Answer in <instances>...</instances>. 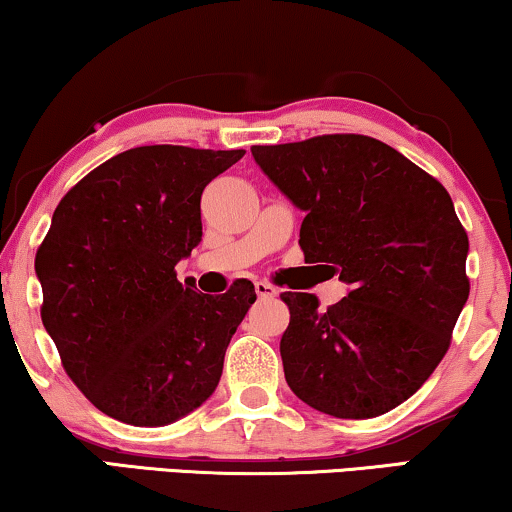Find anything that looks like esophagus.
<instances>
[{
	"instance_id": "obj_1",
	"label": "esophagus",
	"mask_w": 512,
	"mask_h": 512,
	"mask_svg": "<svg viewBox=\"0 0 512 512\" xmlns=\"http://www.w3.org/2000/svg\"><path fill=\"white\" fill-rule=\"evenodd\" d=\"M255 293L260 295L262 300H271V297L278 295V290H276V286H271V283H267V281H257L255 283Z\"/></svg>"
}]
</instances>
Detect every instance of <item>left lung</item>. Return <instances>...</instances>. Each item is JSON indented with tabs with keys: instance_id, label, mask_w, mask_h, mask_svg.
Wrapping results in <instances>:
<instances>
[{
	"instance_id": "left-lung-1",
	"label": "left lung",
	"mask_w": 512,
	"mask_h": 512,
	"mask_svg": "<svg viewBox=\"0 0 512 512\" xmlns=\"http://www.w3.org/2000/svg\"><path fill=\"white\" fill-rule=\"evenodd\" d=\"M295 208L304 262L352 286L326 312L312 293H283L286 380L312 409L373 418L406 401L451 345L468 302V234L435 177L364 134L252 146Z\"/></svg>"
}]
</instances>
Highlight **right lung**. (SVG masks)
I'll return each instance as SVG.
<instances>
[{"label": "right lung", "mask_w": 512, "mask_h": 512, "mask_svg": "<svg viewBox=\"0 0 512 512\" xmlns=\"http://www.w3.org/2000/svg\"><path fill=\"white\" fill-rule=\"evenodd\" d=\"M243 155L129 148L54 210L35 257L42 323L70 380L106 416L160 428L215 392L255 286L238 278L224 295H203L174 267L203 236V189Z\"/></svg>", "instance_id": "right-lung-1"}]
</instances>
